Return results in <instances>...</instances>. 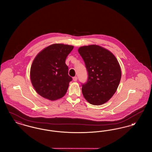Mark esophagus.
Returning a JSON list of instances; mask_svg holds the SVG:
<instances>
[{"label": "esophagus", "instance_id": "esophagus-1", "mask_svg": "<svg viewBox=\"0 0 152 152\" xmlns=\"http://www.w3.org/2000/svg\"><path fill=\"white\" fill-rule=\"evenodd\" d=\"M73 80L74 81H76L77 80V77L76 76L73 77Z\"/></svg>", "mask_w": 152, "mask_h": 152}]
</instances>
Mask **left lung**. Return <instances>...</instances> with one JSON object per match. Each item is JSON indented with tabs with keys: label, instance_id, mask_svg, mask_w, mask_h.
<instances>
[{
	"label": "left lung",
	"instance_id": "left-lung-1",
	"mask_svg": "<svg viewBox=\"0 0 152 152\" xmlns=\"http://www.w3.org/2000/svg\"><path fill=\"white\" fill-rule=\"evenodd\" d=\"M78 52L88 76L87 81L82 84L83 95L91 104H103L118 87L121 79L119 64L113 54L98 45L81 46Z\"/></svg>",
	"mask_w": 152,
	"mask_h": 152
}]
</instances>
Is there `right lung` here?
I'll list each match as a JSON object with an SVG mask.
<instances>
[{
	"instance_id": "obj_1",
	"label": "right lung",
	"mask_w": 152,
	"mask_h": 152,
	"mask_svg": "<svg viewBox=\"0 0 152 152\" xmlns=\"http://www.w3.org/2000/svg\"><path fill=\"white\" fill-rule=\"evenodd\" d=\"M71 45L55 44L37 55L30 68V79L36 92L44 98L56 100L63 97L72 80L65 64Z\"/></svg>"
}]
</instances>
